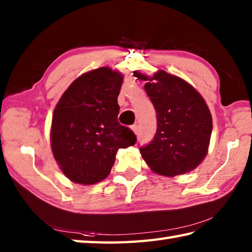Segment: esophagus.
Masks as SVG:
<instances>
[{"instance_id":"esophagus-1","label":"esophagus","mask_w":252,"mask_h":252,"mask_svg":"<svg viewBox=\"0 0 252 252\" xmlns=\"http://www.w3.org/2000/svg\"><path fill=\"white\" fill-rule=\"evenodd\" d=\"M131 129H132V131L135 133V134H138V126H136V125H133V126H131Z\"/></svg>"}]
</instances>
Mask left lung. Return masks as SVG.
<instances>
[{"label":"left lung","mask_w":252,"mask_h":252,"mask_svg":"<svg viewBox=\"0 0 252 252\" xmlns=\"http://www.w3.org/2000/svg\"><path fill=\"white\" fill-rule=\"evenodd\" d=\"M146 81L147 95L157 112L154 140L140 148L155 173L174 176L189 172L208 154L212 117L202 96L185 80L159 70L153 77L133 72Z\"/></svg>","instance_id":"obj_1"}]
</instances>
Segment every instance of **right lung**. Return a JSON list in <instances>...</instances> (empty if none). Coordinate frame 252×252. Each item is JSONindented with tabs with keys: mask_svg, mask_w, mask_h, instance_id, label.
Returning a JSON list of instances; mask_svg holds the SVG:
<instances>
[{
	"mask_svg": "<svg viewBox=\"0 0 252 252\" xmlns=\"http://www.w3.org/2000/svg\"><path fill=\"white\" fill-rule=\"evenodd\" d=\"M123 76L109 67L77 78L53 112L51 146L67 178L92 185L109 175L119 148L134 145L136 136L118 122Z\"/></svg>",
	"mask_w": 252,
	"mask_h": 252,
	"instance_id": "add662e5",
	"label": "right lung"
}]
</instances>
